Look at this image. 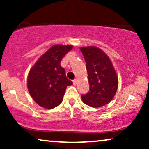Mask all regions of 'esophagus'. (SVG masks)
I'll return each instance as SVG.
<instances>
[{"label": "esophagus", "instance_id": "34e87169", "mask_svg": "<svg viewBox=\"0 0 149 149\" xmlns=\"http://www.w3.org/2000/svg\"><path fill=\"white\" fill-rule=\"evenodd\" d=\"M73 85H77V83H78V80H77L76 79L73 80Z\"/></svg>", "mask_w": 149, "mask_h": 149}]
</instances>
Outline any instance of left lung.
<instances>
[{
  "label": "left lung",
  "instance_id": "8db88e82",
  "mask_svg": "<svg viewBox=\"0 0 149 149\" xmlns=\"http://www.w3.org/2000/svg\"><path fill=\"white\" fill-rule=\"evenodd\" d=\"M80 49L86 62L90 85V90L82 95V100L94 108L105 106L113 100L118 86L111 61L104 51L95 46L82 47Z\"/></svg>",
  "mask_w": 149,
  "mask_h": 149
}]
</instances>
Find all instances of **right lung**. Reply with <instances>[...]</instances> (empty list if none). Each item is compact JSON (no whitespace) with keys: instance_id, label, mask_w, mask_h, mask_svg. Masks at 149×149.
<instances>
[{"instance_id":"right-lung-1","label":"right lung","mask_w":149,"mask_h":149,"mask_svg":"<svg viewBox=\"0 0 149 149\" xmlns=\"http://www.w3.org/2000/svg\"><path fill=\"white\" fill-rule=\"evenodd\" d=\"M71 45H54L38 59L29 73L27 87L33 100L40 107L51 109L61 103L66 87L73 82L66 78L60 65Z\"/></svg>"}]
</instances>
